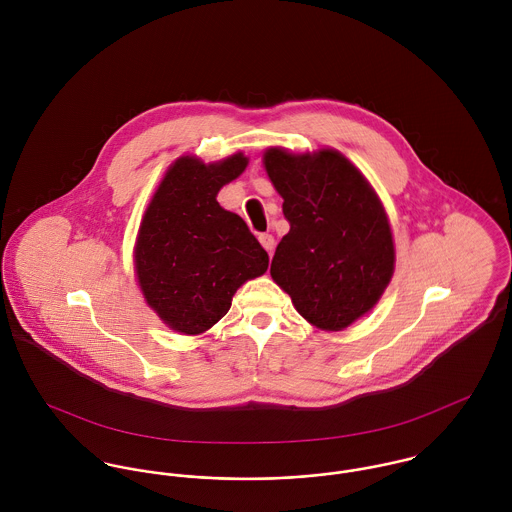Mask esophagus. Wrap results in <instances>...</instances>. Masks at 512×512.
I'll return each instance as SVG.
<instances>
[{"label":"esophagus","mask_w":512,"mask_h":512,"mask_svg":"<svg viewBox=\"0 0 512 512\" xmlns=\"http://www.w3.org/2000/svg\"><path fill=\"white\" fill-rule=\"evenodd\" d=\"M258 240H260V244L264 246L266 252H272V250H274V244H276V242H274V236H272V234H260Z\"/></svg>","instance_id":"obj_1"}]
</instances>
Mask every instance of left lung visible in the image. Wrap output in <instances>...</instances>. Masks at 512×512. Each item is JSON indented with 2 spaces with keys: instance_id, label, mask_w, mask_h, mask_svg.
Listing matches in <instances>:
<instances>
[{
  "instance_id": "8db88e82",
  "label": "left lung",
  "mask_w": 512,
  "mask_h": 512,
  "mask_svg": "<svg viewBox=\"0 0 512 512\" xmlns=\"http://www.w3.org/2000/svg\"><path fill=\"white\" fill-rule=\"evenodd\" d=\"M264 167L290 222L270 274L301 317L341 331L376 305L394 274L386 211L363 173L335 149L270 147Z\"/></svg>"
}]
</instances>
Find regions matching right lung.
Here are the masks:
<instances>
[{"mask_svg": "<svg viewBox=\"0 0 512 512\" xmlns=\"http://www.w3.org/2000/svg\"><path fill=\"white\" fill-rule=\"evenodd\" d=\"M248 165L244 153L203 163L179 157L140 224L134 264L147 305L177 333L199 335L230 309L236 290L268 270V252L217 201Z\"/></svg>", "mask_w": 512, "mask_h": 512, "instance_id": "add662e5", "label": "right lung"}]
</instances>
